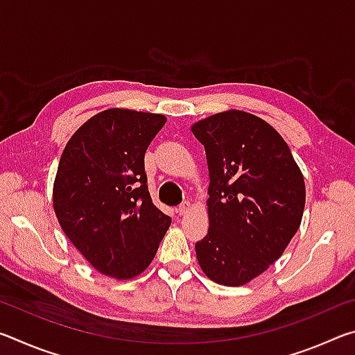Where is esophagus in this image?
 <instances>
[{
	"instance_id": "esophagus-1",
	"label": "esophagus",
	"mask_w": 355,
	"mask_h": 355,
	"mask_svg": "<svg viewBox=\"0 0 355 355\" xmlns=\"http://www.w3.org/2000/svg\"><path fill=\"white\" fill-rule=\"evenodd\" d=\"M189 208H191V203H189V202H183L182 205L177 207V213H178L180 216H183V214H186V213L189 211Z\"/></svg>"
}]
</instances>
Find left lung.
Returning a JSON list of instances; mask_svg holds the SVG:
<instances>
[{
	"instance_id": "8db88e82",
	"label": "left lung",
	"mask_w": 355,
	"mask_h": 355,
	"mask_svg": "<svg viewBox=\"0 0 355 355\" xmlns=\"http://www.w3.org/2000/svg\"><path fill=\"white\" fill-rule=\"evenodd\" d=\"M209 172L208 235L196 243L202 271L239 286L266 271L296 235L304 177L271 125L243 111L219 112L192 127Z\"/></svg>"
}]
</instances>
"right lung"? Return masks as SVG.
Masks as SVG:
<instances>
[{
  "label": "right lung",
  "instance_id": "1",
  "mask_svg": "<svg viewBox=\"0 0 355 355\" xmlns=\"http://www.w3.org/2000/svg\"><path fill=\"white\" fill-rule=\"evenodd\" d=\"M161 114L106 110L65 146L53 188L59 224L101 274L136 277L153 260L172 219L155 207L144 156Z\"/></svg>",
  "mask_w": 355,
  "mask_h": 355
}]
</instances>
